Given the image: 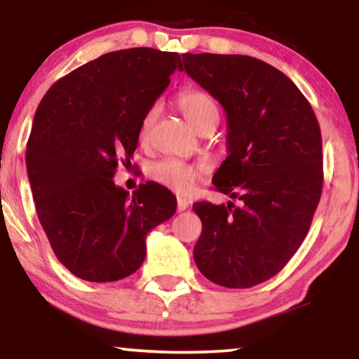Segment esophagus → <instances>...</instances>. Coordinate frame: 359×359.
Returning <instances> with one entry per match:
<instances>
[{
    "label": "esophagus",
    "instance_id": "1",
    "mask_svg": "<svg viewBox=\"0 0 359 359\" xmlns=\"http://www.w3.org/2000/svg\"><path fill=\"white\" fill-rule=\"evenodd\" d=\"M189 208V203L184 198H178V212H183Z\"/></svg>",
    "mask_w": 359,
    "mask_h": 359
}]
</instances>
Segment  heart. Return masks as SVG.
Returning a JSON list of instances; mask_svg holds the SVG:
<instances>
[{
	"mask_svg": "<svg viewBox=\"0 0 359 359\" xmlns=\"http://www.w3.org/2000/svg\"><path fill=\"white\" fill-rule=\"evenodd\" d=\"M176 104H178L180 111L183 112L186 121L194 127L196 130H199L201 127L208 124L210 121H217L219 112L217 106L212 97L208 93L201 90H184L181 91L178 97H176ZM156 117V106L150 107L144 116L140 127V135L145 137L149 134L151 124H154ZM150 176L156 183H160L165 188L178 194H186L193 189L196 181L199 178V171L188 163L176 158H165L156 161L151 165Z\"/></svg>",
	"mask_w": 359,
	"mask_h": 359,
	"instance_id": "obj_1",
	"label": "heart"
}]
</instances>
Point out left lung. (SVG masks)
<instances>
[{
	"mask_svg": "<svg viewBox=\"0 0 359 359\" xmlns=\"http://www.w3.org/2000/svg\"><path fill=\"white\" fill-rule=\"evenodd\" d=\"M184 72L227 116L229 156L212 183L240 204L196 203L194 262L209 281L243 289L286 266L306 238L323 183L322 135L299 88L248 55L184 53Z\"/></svg>",
	"mask_w": 359,
	"mask_h": 359,
	"instance_id": "obj_1",
	"label": "left lung"
}]
</instances>
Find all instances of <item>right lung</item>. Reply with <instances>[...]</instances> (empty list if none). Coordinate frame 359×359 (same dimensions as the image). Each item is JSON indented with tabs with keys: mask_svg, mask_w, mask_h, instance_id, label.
<instances>
[{
	"mask_svg": "<svg viewBox=\"0 0 359 359\" xmlns=\"http://www.w3.org/2000/svg\"><path fill=\"white\" fill-rule=\"evenodd\" d=\"M180 53L137 47L109 52L46 93L27 140L26 165L37 217L63 266L111 283L145 259L147 233L176 212L171 191L149 181L129 194L114 184L139 144L142 121Z\"/></svg>",
	"mask_w": 359,
	"mask_h": 359,
	"instance_id": "1",
	"label": "right lung"
}]
</instances>
